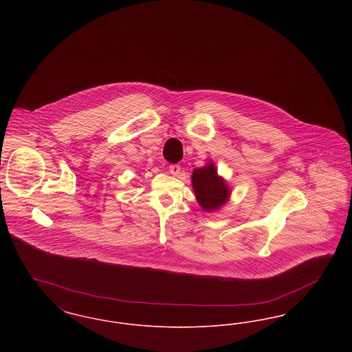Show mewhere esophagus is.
<instances>
[{
    "label": "esophagus",
    "instance_id": "1",
    "mask_svg": "<svg viewBox=\"0 0 352 352\" xmlns=\"http://www.w3.org/2000/svg\"><path fill=\"white\" fill-rule=\"evenodd\" d=\"M168 171H170V174L171 175H174V177H179V174H181V166L179 165H170L168 166Z\"/></svg>",
    "mask_w": 352,
    "mask_h": 352
}]
</instances>
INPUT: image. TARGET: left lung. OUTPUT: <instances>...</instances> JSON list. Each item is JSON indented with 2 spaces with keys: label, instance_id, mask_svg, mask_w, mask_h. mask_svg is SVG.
Returning a JSON list of instances; mask_svg holds the SVG:
<instances>
[{
  "label": "left lung",
  "instance_id": "1",
  "mask_svg": "<svg viewBox=\"0 0 352 352\" xmlns=\"http://www.w3.org/2000/svg\"><path fill=\"white\" fill-rule=\"evenodd\" d=\"M191 184L195 198L206 212L218 211L231 198V187L219 175L212 161H208L201 168H194Z\"/></svg>",
  "mask_w": 352,
  "mask_h": 352
}]
</instances>
